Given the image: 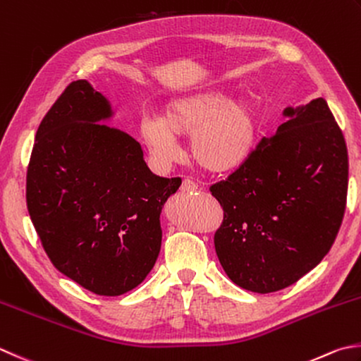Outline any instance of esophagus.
I'll return each instance as SVG.
<instances>
[{
    "label": "esophagus",
    "mask_w": 361,
    "mask_h": 361,
    "mask_svg": "<svg viewBox=\"0 0 361 361\" xmlns=\"http://www.w3.org/2000/svg\"><path fill=\"white\" fill-rule=\"evenodd\" d=\"M198 190V185L193 180L190 179H183L182 180V185H180V192L183 193H192V192H196Z\"/></svg>",
    "instance_id": "1"
}]
</instances>
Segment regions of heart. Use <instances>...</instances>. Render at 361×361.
I'll use <instances>...</instances> for the list:
<instances>
[{
  "instance_id": "heart-1",
  "label": "heart",
  "mask_w": 361,
  "mask_h": 361,
  "mask_svg": "<svg viewBox=\"0 0 361 361\" xmlns=\"http://www.w3.org/2000/svg\"><path fill=\"white\" fill-rule=\"evenodd\" d=\"M190 135L188 151L212 173L242 168L259 141V114L247 96L231 99L223 90H207L174 97L159 118L142 119L140 137L160 165L179 159L176 137Z\"/></svg>"
}]
</instances>
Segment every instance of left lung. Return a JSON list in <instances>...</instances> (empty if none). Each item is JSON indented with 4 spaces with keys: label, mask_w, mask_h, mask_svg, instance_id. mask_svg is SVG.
<instances>
[{
    "label": "left lung",
    "mask_w": 361,
    "mask_h": 361,
    "mask_svg": "<svg viewBox=\"0 0 361 361\" xmlns=\"http://www.w3.org/2000/svg\"><path fill=\"white\" fill-rule=\"evenodd\" d=\"M283 114L274 137L210 187L224 215L214 237L221 267L257 294L290 286L324 259L348 200V147L327 102Z\"/></svg>",
    "instance_id": "obj_1"
}]
</instances>
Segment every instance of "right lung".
I'll return each instance as SVG.
<instances>
[{
    "mask_svg": "<svg viewBox=\"0 0 361 361\" xmlns=\"http://www.w3.org/2000/svg\"><path fill=\"white\" fill-rule=\"evenodd\" d=\"M110 102L86 80L66 87L36 133L26 204L47 256L97 295H122L152 270L163 204L180 178L151 173L138 141L100 124Z\"/></svg>",
    "mask_w": 361,
    "mask_h": 361,
    "instance_id": "1",
    "label": "right lung"
}]
</instances>
